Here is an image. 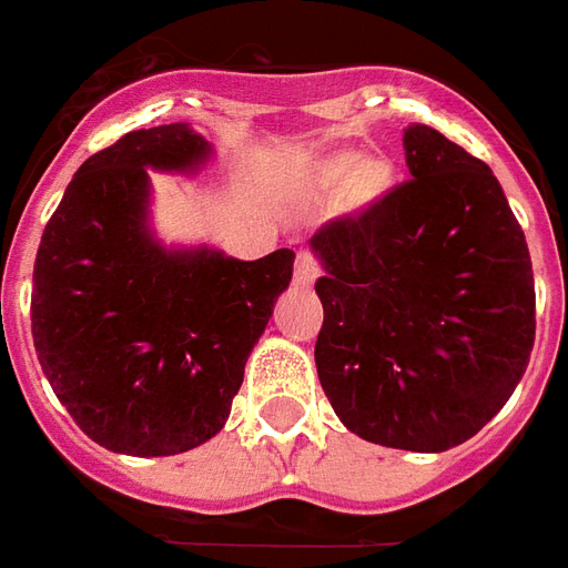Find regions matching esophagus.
Here are the masks:
<instances>
[{
  "instance_id": "obj_1",
  "label": "esophagus",
  "mask_w": 568,
  "mask_h": 568,
  "mask_svg": "<svg viewBox=\"0 0 568 568\" xmlns=\"http://www.w3.org/2000/svg\"><path fill=\"white\" fill-rule=\"evenodd\" d=\"M315 277H318V262H315V256L312 253H300L296 256V268H293V284L296 287H312Z\"/></svg>"
}]
</instances>
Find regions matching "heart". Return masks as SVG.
<instances>
[{
	"label": "heart",
	"mask_w": 568,
	"mask_h": 568,
	"mask_svg": "<svg viewBox=\"0 0 568 568\" xmlns=\"http://www.w3.org/2000/svg\"><path fill=\"white\" fill-rule=\"evenodd\" d=\"M306 181L315 193H334V203L344 215H368L382 209L399 186V165L384 152L325 150L306 169Z\"/></svg>",
	"instance_id": "obj_1"
}]
</instances>
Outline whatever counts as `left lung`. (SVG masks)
Listing matches in <instances>:
<instances>
[{"mask_svg":"<svg viewBox=\"0 0 568 568\" xmlns=\"http://www.w3.org/2000/svg\"><path fill=\"white\" fill-rule=\"evenodd\" d=\"M413 181L310 237L325 322L315 368L363 440L440 453L504 409L535 346L528 243L494 171L425 124L403 131Z\"/></svg>","mask_w":568,"mask_h":568,"instance_id":"1","label":"left lung"}]
</instances>
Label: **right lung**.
Masks as SVG:
<instances>
[{
	"instance_id": "add662e5",
	"label": "right lung",
	"mask_w": 568,
	"mask_h": 568,
	"mask_svg": "<svg viewBox=\"0 0 568 568\" xmlns=\"http://www.w3.org/2000/svg\"><path fill=\"white\" fill-rule=\"evenodd\" d=\"M212 155L190 124L124 133L80 165L45 224L30 296L37 359L105 450L174 456L219 435L291 287L293 250L243 262L155 237L150 171L190 178Z\"/></svg>"
}]
</instances>
